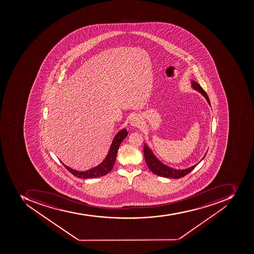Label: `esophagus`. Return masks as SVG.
I'll use <instances>...</instances> for the list:
<instances>
[{
  "label": "esophagus",
  "instance_id": "obj_1",
  "mask_svg": "<svg viewBox=\"0 0 254 254\" xmlns=\"http://www.w3.org/2000/svg\"><path fill=\"white\" fill-rule=\"evenodd\" d=\"M130 124L131 126L136 127V126H140V119L138 115L134 114L133 116L130 119Z\"/></svg>",
  "mask_w": 254,
  "mask_h": 254
}]
</instances>
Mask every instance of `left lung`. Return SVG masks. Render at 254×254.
Segmentation results:
<instances>
[{
    "label": "left lung",
    "mask_w": 254,
    "mask_h": 254,
    "mask_svg": "<svg viewBox=\"0 0 254 254\" xmlns=\"http://www.w3.org/2000/svg\"><path fill=\"white\" fill-rule=\"evenodd\" d=\"M192 86L194 90H197L198 92L203 95L207 100L208 103L210 105V99L208 98L207 94L205 92V90L201 87L199 84L197 83L196 82H191ZM144 159H145L146 164L148 165L150 170L153 172L154 174L157 175V176H161V177H166V178H172V179H180L182 178L184 176L190 173L194 168H195L197 164L192 166L190 168L184 169V170H176L174 168H170L168 166L164 165L162 164L160 160L156 159V156H154L152 151L148 148V146L144 144ZM206 156V155H205ZM205 157V156H204ZM203 157V158H204ZM202 158V159H203Z\"/></svg>",
    "instance_id": "1"
}]
</instances>
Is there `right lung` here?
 Returning a JSON list of instances; mask_svg holds the SVG:
<instances>
[{"instance_id":"add662e5","label":"right lung","mask_w":254,"mask_h":254,"mask_svg":"<svg viewBox=\"0 0 254 254\" xmlns=\"http://www.w3.org/2000/svg\"><path fill=\"white\" fill-rule=\"evenodd\" d=\"M127 135H128V131L126 128L121 130L120 132H118L114 137L110 151H109L108 155L106 156V159L99 165L97 166L95 168H91L90 170L85 171V172H78V171L74 170V169L69 168L65 164H63L72 175H74L78 178H98V177L107 175L110 171L112 170L113 167H114L115 161H116L118 148L120 147L122 140H124Z\"/></svg>"}]
</instances>
